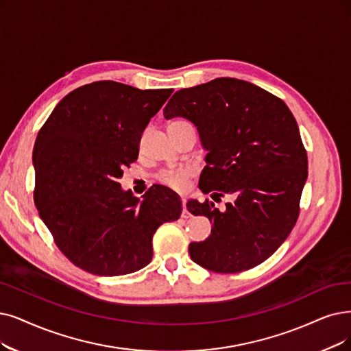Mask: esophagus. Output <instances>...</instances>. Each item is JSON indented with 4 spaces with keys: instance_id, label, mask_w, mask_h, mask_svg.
Segmentation results:
<instances>
[{
    "instance_id": "1",
    "label": "esophagus",
    "mask_w": 351,
    "mask_h": 351,
    "mask_svg": "<svg viewBox=\"0 0 351 351\" xmlns=\"http://www.w3.org/2000/svg\"><path fill=\"white\" fill-rule=\"evenodd\" d=\"M181 203H183V213H181V216H183L184 219H187V217H190V213H189V210H187V200L183 197V199H181Z\"/></svg>"
}]
</instances>
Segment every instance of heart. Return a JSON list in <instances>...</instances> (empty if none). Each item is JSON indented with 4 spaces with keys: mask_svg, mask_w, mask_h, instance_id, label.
Wrapping results in <instances>:
<instances>
[{
    "mask_svg": "<svg viewBox=\"0 0 351 351\" xmlns=\"http://www.w3.org/2000/svg\"><path fill=\"white\" fill-rule=\"evenodd\" d=\"M174 127H191V123L184 119H174L167 125V128ZM190 176V170H165L158 176V181L174 190H184Z\"/></svg>",
    "mask_w": 351,
    "mask_h": 351,
    "instance_id": "heart-1",
    "label": "heart"
}]
</instances>
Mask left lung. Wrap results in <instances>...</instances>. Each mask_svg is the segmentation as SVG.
I'll return each instance as SVG.
<instances>
[{
    "label": "left lung",
    "mask_w": 351,
    "mask_h": 351,
    "mask_svg": "<svg viewBox=\"0 0 351 351\" xmlns=\"http://www.w3.org/2000/svg\"><path fill=\"white\" fill-rule=\"evenodd\" d=\"M164 117L197 127L208 149L200 190L215 202L234 199L224 212L207 199L187 203L191 215L213 223L204 242L190 243L191 259L219 274L255 268L284 243L300 216L308 160L289 108L254 83L219 77L176 92Z\"/></svg>",
    "instance_id": "1"
}]
</instances>
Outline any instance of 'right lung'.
<instances>
[{"label":"right lung","mask_w":351,"mask_h":351,"mask_svg":"<svg viewBox=\"0 0 351 351\" xmlns=\"http://www.w3.org/2000/svg\"><path fill=\"white\" fill-rule=\"evenodd\" d=\"M171 93L93 82L66 95L38 131L34 203L54 243L80 269L101 276L143 269L154 233L183 212L168 187L152 186L139 202L118 183Z\"/></svg>","instance_id":"1"}]
</instances>
